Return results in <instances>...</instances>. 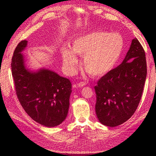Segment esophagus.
Instances as JSON below:
<instances>
[{
  "label": "esophagus",
  "instance_id": "obj_1",
  "mask_svg": "<svg viewBox=\"0 0 156 156\" xmlns=\"http://www.w3.org/2000/svg\"><path fill=\"white\" fill-rule=\"evenodd\" d=\"M86 84H87V83H86V82H79V83L78 84V87L81 88V87H84Z\"/></svg>",
  "mask_w": 156,
  "mask_h": 156
}]
</instances>
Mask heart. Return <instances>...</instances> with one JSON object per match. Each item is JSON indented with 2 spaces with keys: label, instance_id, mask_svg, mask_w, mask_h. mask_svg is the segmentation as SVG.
<instances>
[{
  "label": "heart",
  "instance_id": "1",
  "mask_svg": "<svg viewBox=\"0 0 156 156\" xmlns=\"http://www.w3.org/2000/svg\"><path fill=\"white\" fill-rule=\"evenodd\" d=\"M125 42L118 33L96 31L88 33L73 40L71 49H61L66 70L74 74L78 59L84 57L82 66L88 74L101 76L107 74L118 62L124 49Z\"/></svg>",
  "mask_w": 156,
  "mask_h": 156
}]
</instances>
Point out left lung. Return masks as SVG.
I'll use <instances>...</instances> for the list:
<instances>
[{
  "label": "left lung",
  "mask_w": 156,
  "mask_h": 156,
  "mask_svg": "<svg viewBox=\"0 0 156 156\" xmlns=\"http://www.w3.org/2000/svg\"><path fill=\"white\" fill-rule=\"evenodd\" d=\"M146 76L145 51L135 38L122 64L102 76L94 87L96 114L102 125L114 127L132 117L140 102Z\"/></svg>",
  "instance_id": "left-lung-1"
}]
</instances>
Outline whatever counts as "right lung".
Wrapping results in <instances>:
<instances>
[{
    "label": "right lung",
    "mask_w": 156,
    "mask_h": 156,
    "mask_svg": "<svg viewBox=\"0 0 156 156\" xmlns=\"http://www.w3.org/2000/svg\"><path fill=\"white\" fill-rule=\"evenodd\" d=\"M27 41L23 40L16 46L11 61L12 75L16 96L23 109L35 122L54 127L67 117L72 92L69 79L48 69L37 72L25 68L21 51Z\"/></svg>",
    "instance_id": "obj_1"
}]
</instances>
